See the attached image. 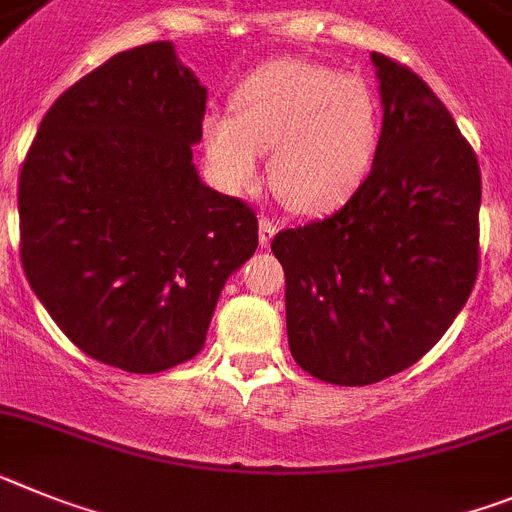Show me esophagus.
Wrapping results in <instances>:
<instances>
[{"instance_id": "esophagus-1", "label": "esophagus", "mask_w": 512, "mask_h": 512, "mask_svg": "<svg viewBox=\"0 0 512 512\" xmlns=\"http://www.w3.org/2000/svg\"><path fill=\"white\" fill-rule=\"evenodd\" d=\"M260 229H257V237H260V247H270V242H273L275 231H278V221L270 219V216H262L260 219Z\"/></svg>"}]
</instances>
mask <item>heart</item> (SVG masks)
Returning <instances> with one entry per match:
<instances>
[{
    "label": "heart",
    "instance_id": "obj_1",
    "mask_svg": "<svg viewBox=\"0 0 512 512\" xmlns=\"http://www.w3.org/2000/svg\"><path fill=\"white\" fill-rule=\"evenodd\" d=\"M231 113L203 118V151L231 195L260 182L270 151V185L293 211L324 216L363 188L381 141V105L361 77L304 59H273L239 82Z\"/></svg>",
    "mask_w": 512,
    "mask_h": 512
}]
</instances>
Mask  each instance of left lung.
<instances>
[{
	"mask_svg": "<svg viewBox=\"0 0 512 512\" xmlns=\"http://www.w3.org/2000/svg\"><path fill=\"white\" fill-rule=\"evenodd\" d=\"M381 141L363 188L322 221L275 234L293 361L319 381L366 386L441 340L479 268L482 180L428 84L381 53Z\"/></svg>",
	"mask_w": 512,
	"mask_h": 512,
	"instance_id": "obj_1",
	"label": "left lung"
}]
</instances>
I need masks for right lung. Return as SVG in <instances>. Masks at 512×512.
<instances>
[{"instance_id": "add662e5", "label": "right lung", "mask_w": 512, "mask_h": 512, "mask_svg": "<svg viewBox=\"0 0 512 512\" xmlns=\"http://www.w3.org/2000/svg\"><path fill=\"white\" fill-rule=\"evenodd\" d=\"M208 90L170 41L115 53L53 102L20 172L30 288L82 353L159 373L201 353L257 219L193 164Z\"/></svg>"}]
</instances>
